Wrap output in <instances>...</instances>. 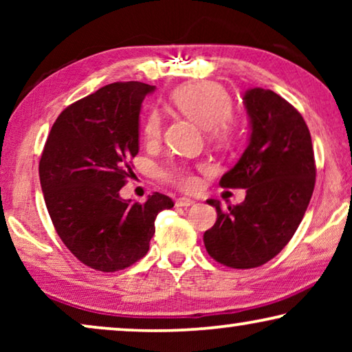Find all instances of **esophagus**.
I'll return each instance as SVG.
<instances>
[{"instance_id":"34e87169","label":"esophagus","mask_w":352,"mask_h":352,"mask_svg":"<svg viewBox=\"0 0 352 352\" xmlns=\"http://www.w3.org/2000/svg\"><path fill=\"white\" fill-rule=\"evenodd\" d=\"M194 204L195 201L192 199H187V197H181V199L176 200V206H184V208H187V206H192Z\"/></svg>"}]
</instances>
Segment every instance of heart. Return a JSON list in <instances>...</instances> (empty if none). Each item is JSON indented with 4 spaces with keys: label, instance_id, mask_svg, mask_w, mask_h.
<instances>
[{
    "label": "heart",
    "instance_id": "b5f03b06",
    "mask_svg": "<svg viewBox=\"0 0 352 352\" xmlns=\"http://www.w3.org/2000/svg\"><path fill=\"white\" fill-rule=\"evenodd\" d=\"M171 102L186 117L208 129L211 141L226 142L232 138L235 129V123L230 117L232 100L223 86L211 83V81L184 85L171 94ZM160 134L162 117L153 110L148 113L146 124H144V136L147 141H157ZM162 177L184 190H190L195 186V177L192 175L190 168L182 163L165 168L162 171Z\"/></svg>",
    "mask_w": 352,
    "mask_h": 352
}]
</instances>
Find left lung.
<instances>
[{
    "mask_svg": "<svg viewBox=\"0 0 352 352\" xmlns=\"http://www.w3.org/2000/svg\"><path fill=\"white\" fill-rule=\"evenodd\" d=\"M250 118V142L221 187L247 189L240 205L221 208L204 234L216 261L234 269L267 263L296 232L314 192L316 162L311 133L301 113L271 89L252 88L243 96Z\"/></svg>",
    "mask_w": 352,
    "mask_h": 352,
    "instance_id": "8db88e82",
    "label": "left lung"
}]
</instances>
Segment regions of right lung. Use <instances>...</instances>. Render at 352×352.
<instances>
[{"mask_svg": "<svg viewBox=\"0 0 352 352\" xmlns=\"http://www.w3.org/2000/svg\"><path fill=\"white\" fill-rule=\"evenodd\" d=\"M153 89L124 81L76 100L57 117L43 148L40 182L56 232L96 271H122L146 256L157 214L175 206L158 192L146 204L120 197L139 152L142 100Z\"/></svg>", "mask_w": 352, "mask_h": 352, "instance_id": "add662e5", "label": "right lung"}]
</instances>
